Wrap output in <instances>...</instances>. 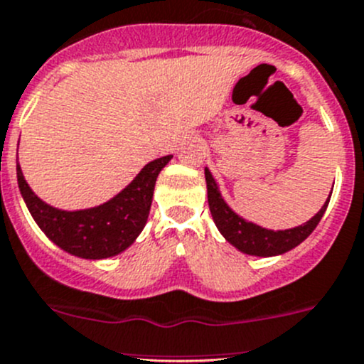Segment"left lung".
Segmentation results:
<instances>
[{
	"label": "left lung",
	"instance_id": "left-lung-1",
	"mask_svg": "<svg viewBox=\"0 0 364 364\" xmlns=\"http://www.w3.org/2000/svg\"><path fill=\"white\" fill-rule=\"evenodd\" d=\"M205 181H207V196L212 219H214L221 235L233 247H237V250L246 255H253V257H276V255H283L287 251L294 250L296 246H299L304 239H308L309 233L316 228L323 212H326L327 205H329L331 193H333L331 191L329 198L322 205V208L309 221H306L304 225L289 230H276L274 232V230L262 228V226L255 225V223L246 221L237 212H233L228 207V203L223 200L218 182L214 181L208 168H205Z\"/></svg>",
	"mask_w": 364,
	"mask_h": 364
}]
</instances>
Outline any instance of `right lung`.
Instances as JSON below:
<instances>
[{"label":"right lung","mask_w":364,"mask_h":364,"mask_svg":"<svg viewBox=\"0 0 364 364\" xmlns=\"http://www.w3.org/2000/svg\"><path fill=\"white\" fill-rule=\"evenodd\" d=\"M171 157L152 161L117 196L82 210H61L42 201L24 181L19 163L17 183L35 223L56 246L74 257L102 260L122 253L138 239L149 219L157 177Z\"/></svg>","instance_id":"obj_1"}]
</instances>
